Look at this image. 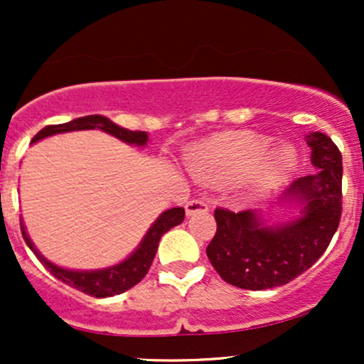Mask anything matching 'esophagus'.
Returning <instances> with one entry per match:
<instances>
[{
  "mask_svg": "<svg viewBox=\"0 0 364 364\" xmlns=\"http://www.w3.org/2000/svg\"><path fill=\"white\" fill-rule=\"evenodd\" d=\"M185 210H186V215L191 217L195 214H202V212H207L208 205L205 202H203V200H196L195 198V200H190V202L186 203Z\"/></svg>",
  "mask_w": 364,
  "mask_h": 364,
  "instance_id": "obj_1",
  "label": "esophagus"
}]
</instances>
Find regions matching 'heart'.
Masks as SVG:
<instances>
[{"label": "heart", "instance_id": "obj_1", "mask_svg": "<svg viewBox=\"0 0 364 364\" xmlns=\"http://www.w3.org/2000/svg\"><path fill=\"white\" fill-rule=\"evenodd\" d=\"M270 141L248 132L219 135L196 145L186 166L196 181L225 185L246 178L245 193L258 195L287 181L298 168V154L291 145L270 150Z\"/></svg>", "mask_w": 364, "mask_h": 364}]
</instances>
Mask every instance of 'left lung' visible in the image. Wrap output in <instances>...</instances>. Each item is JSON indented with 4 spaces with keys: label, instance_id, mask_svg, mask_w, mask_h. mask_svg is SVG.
Wrapping results in <instances>:
<instances>
[{
    "label": "left lung",
    "instance_id": "left-lung-1",
    "mask_svg": "<svg viewBox=\"0 0 364 364\" xmlns=\"http://www.w3.org/2000/svg\"><path fill=\"white\" fill-rule=\"evenodd\" d=\"M306 144L316 173L296 179L281 198L298 205V217L269 225L257 210L215 208L217 232L207 257L228 284L252 291L284 286L310 269L336 235L342 212V156L325 133H310Z\"/></svg>",
    "mask_w": 364,
    "mask_h": 364
}]
</instances>
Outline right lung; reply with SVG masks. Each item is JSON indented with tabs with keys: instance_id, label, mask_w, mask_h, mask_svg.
Instances as JSON below:
<instances>
[{
	"instance_id": "add662e5",
	"label": "right lung",
	"mask_w": 364,
	"mask_h": 364,
	"mask_svg": "<svg viewBox=\"0 0 364 364\" xmlns=\"http://www.w3.org/2000/svg\"><path fill=\"white\" fill-rule=\"evenodd\" d=\"M80 129H101L104 133L116 136L121 141L128 145H135V147H145L149 141L147 132H132V129L121 128L116 123H112L109 118L101 114H90L83 116V118H77L68 121L63 124H49L41 129L39 133L32 139V144L46 139V136L58 135V133H68V132H80ZM185 219V208L174 207L169 210L162 212L157 217L156 223L149 228L147 235L140 241L139 248L135 250L128 258L123 262L116 263L112 267H106V269L97 270H72V269H63V267L56 265V263L49 262L39 250L36 248L32 240L28 237L25 225L22 223V236L27 243L28 248L36 253L41 263L46 269L51 272L58 281L68 284V286L75 287L77 291L85 292V294L95 296V298H109V296L121 294V292L132 289L136 286L141 279L149 272L150 265H152L154 257H156L159 241L164 232H168L171 228L181 224Z\"/></svg>"
}]
</instances>
